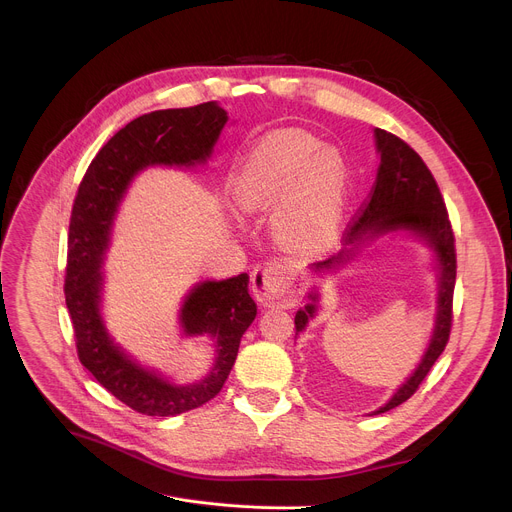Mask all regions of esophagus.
<instances>
[{
	"instance_id": "obj_1",
	"label": "esophagus",
	"mask_w": 512,
	"mask_h": 512,
	"mask_svg": "<svg viewBox=\"0 0 512 512\" xmlns=\"http://www.w3.org/2000/svg\"><path fill=\"white\" fill-rule=\"evenodd\" d=\"M251 287L257 302L267 308H291L298 302L294 279L289 277V271L277 261L257 265L251 273Z\"/></svg>"
}]
</instances>
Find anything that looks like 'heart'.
Listing matches in <instances>:
<instances>
[{
	"mask_svg": "<svg viewBox=\"0 0 512 512\" xmlns=\"http://www.w3.org/2000/svg\"><path fill=\"white\" fill-rule=\"evenodd\" d=\"M348 190L344 158L304 131L267 135L243 162L235 196L255 212L283 200L275 214L277 233L298 245L322 243L336 227Z\"/></svg>",
	"mask_w": 512,
	"mask_h": 512,
	"instance_id": "b5f03b06",
	"label": "heart"
}]
</instances>
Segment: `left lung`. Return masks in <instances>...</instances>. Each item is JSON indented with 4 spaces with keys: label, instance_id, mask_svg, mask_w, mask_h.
Listing matches in <instances>:
<instances>
[{
    "label": "left lung",
    "instance_id": "obj_1",
    "mask_svg": "<svg viewBox=\"0 0 512 512\" xmlns=\"http://www.w3.org/2000/svg\"><path fill=\"white\" fill-rule=\"evenodd\" d=\"M377 150L381 154V164L377 180L356 212V216L346 225L342 241L358 243L364 235H377L395 229H407L423 237L435 251L440 261V300H437V322L433 338L425 356L421 358L417 371L407 379V383L393 395V399L375 413H385L401 403H405L429 375L450 340L454 322V285H456V239L448 216L444 196L437 188V182L421 156L407 141L389 133L385 129H375ZM350 249L332 255L324 261L314 263L316 269H330L350 257ZM316 302V296H310ZM314 304H308L296 314V334L314 316Z\"/></svg>",
    "mask_w": 512,
    "mask_h": 512
}]
</instances>
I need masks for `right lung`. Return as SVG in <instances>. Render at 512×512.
<instances>
[{
  "label": "right lung",
  "mask_w": 512,
  "mask_h": 512,
  "mask_svg": "<svg viewBox=\"0 0 512 512\" xmlns=\"http://www.w3.org/2000/svg\"><path fill=\"white\" fill-rule=\"evenodd\" d=\"M227 119V111L212 101L152 111L133 119L93 158L72 204L64 298L79 360L113 397L143 415L172 417L221 393L235 364L241 336L255 320L257 306L249 296L247 273L200 283L184 302L182 326L186 334L216 338L218 356L212 373L196 385L176 387L141 369L109 340L99 316V267L111 221L135 172L152 164L192 166L204 162Z\"/></svg>",
  "instance_id": "right-lung-1"
}]
</instances>
